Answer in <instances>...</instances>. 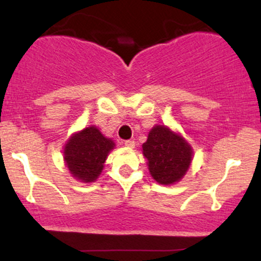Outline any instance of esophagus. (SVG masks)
<instances>
[{"instance_id": "34e87169", "label": "esophagus", "mask_w": 261, "mask_h": 261, "mask_svg": "<svg viewBox=\"0 0 261 261\" xmlns=\"http://www.w3.org/2000/svg\"><path fill=\"white\" fill-rule=\"evenodd\" d=\"M125 146L128 148H134L135 147V141L133 140H128V141H125Z\"/></svg>"}]
</instances>
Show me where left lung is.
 I'll list each match as a JSON object with an SVG mask.
<instances>
[{"label": "left lung", "mask_w": 261, "mask_h": 261, "mask_svg": "<svg viewBox=\"0 0 261 261\" xmlns=\"http://www.w3.org/2000/svg\"><path fill=\"white\" fill-rule=\"evenodd\" d=\"M149 174L158 184L172 185L187 174L193 161V148L179 133L166 125H154L142 145Z\"/></svg>", "instance_id": "obj_1"}]
</instances>
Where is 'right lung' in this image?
I'll list each match as a JSON object with an SVG mask.
<instances>
[{
	"instance_id": "right-lung-1",
	"label": "right lung",
	"mask_w": 261,
	"mask_h": 261,
	"mask_svg": "<svg viewBox=\"0 0 261 261\" xmlns=\"http://www.w3.org/2000/svg\"><path fill=\"white\" fill-rule=\"evenodd\" d=\"M115 148L94 125L72 134L64 147L65 166L71 175L82 182H94L104 168L108 154Z\"/></svg>"
}]
</instances>
